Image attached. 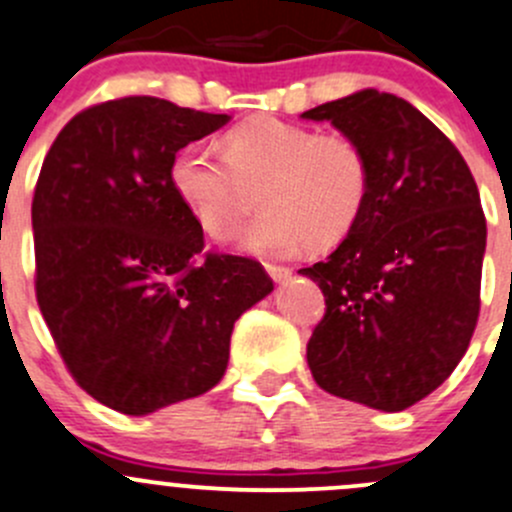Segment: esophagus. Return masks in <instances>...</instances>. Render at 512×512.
Wrapping results in <instances>:
<instances>
[{
    "label": "esophagus",
    "instance_id": "1",
    "mask_svg": "<svg viewBox=\"0 0 512 512\" xmlns=\"http://www.w3.org/2000/svg\"><path fill=\"white\" fill-rule=\"evenodd\" d=\"M266 271H268V276L273 278V281H286L288 276H291V268L288 266H278V263H266Z\"/></svg>",
    "mask_w": 512,
    "mask_h": 512
}]
</instances>
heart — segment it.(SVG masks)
I'll list each match as a JSON object with an SVG mask.
<instances>
[{
	"label": "heart",
	"instance_id": "heart-1",
	"mask_svg": "<svg viewBox=\"0 0 512 512\" xmlns=\"http://www.w3.org/2000/svg\"><path fill=\"white\" fill-rule=\"evenodd\" d=\"M219 146L221 154L204 144L184 146L169 169L181 204L214 239L241 229L256 186L263 214L244 234V246L256 254L291 256L306 244H336L366 206L371 164L351 134H318L256 116L226 131Z\"/></svg>",
	"mask_w": 512,
	"mask_h": 512
}]
</instances>
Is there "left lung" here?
Listing matches in <instances>:
<instances>
[{
  "label": "left lung",
  "instance_id": "left-lung-1",
  "mask_svg": "<svg viewBox=\"0 0 512 512\" xmlns=\"http://www.w3.org/2000/svg\"><path fill=\"white\" fill-rule=\"evenodd\" d=\"M366 149L371 189L326 261L301 268L326 313L306 358L323 391L396 413L465 356L480 313L485 214L453 141L416 106L366 89L303 111Z\"/></svg>",
  "mask_w": 512,
  "mask_h": 512
}]
</instances>
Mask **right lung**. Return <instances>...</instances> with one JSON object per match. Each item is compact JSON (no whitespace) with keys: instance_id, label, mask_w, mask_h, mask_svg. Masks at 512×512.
Wrapping results in <instances>:
<instances>
[{"instance_id":"1","label":"right lung","mask_w":512,"mask_h":512,"mask_svg":"<svg viewBox=\"0 0 512 512\" xmlns=\"http://www.w3.org/2000/svg\"><path fill=\"white\" fill-rule=\"evenodd\" d=\"M226 121L119 96L72 116L39 171V311L77 386L119 413L146 416L214 388L236 318L273 288L254 258L204 251L169 179L176 151Z\"/></svg>"}]
</instances>
